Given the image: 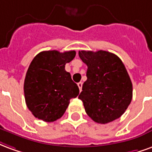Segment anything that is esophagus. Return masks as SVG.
I'll list each match as a JSON object with an SVG mask.
<instances>
[{
  "label": "esophagus",
  "mask_w": 152,
  "mask_h": 152,
  "mask_svg": "<svg viewBox=\"0 0 152 152\" xmlns=\"http://www.w3.org/2000/svg\"><path fill=\"white\" fill-rule=\"evenodd\" d=\"M82 85H83L82 82H79L78 84H77V86H78V87H79V89H80V91H81V90H82Z\"/></svg>",
  "instance_id": "34e87169"
}]
</instances>
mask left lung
Returning a JSON list of instances; mask_svg holds the SVG:
<instances>
[{
  "mask_svg": "<svg viewBox=\"0 0 152 152\" xmlns=\"http://www.w3.org/2000/svg\"><path fill=\"white\" fill-rule=\"evenodd\" d=\"M88 66L79 98L87 115L99 124L121 117L130 104L133 85L121 58L104 50L79 51Z\"/></svg>",
  "mask_w": 152,
  "mask_h": 152,
  "instance_id": "8db88e82",
  "label": "left lung"
}]
</instances>
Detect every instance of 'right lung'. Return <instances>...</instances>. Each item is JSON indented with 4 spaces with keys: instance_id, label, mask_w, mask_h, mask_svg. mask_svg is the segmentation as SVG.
Segmentation results:
<instances>
[{
    "instance_id": "obj_1",
    "label": "right lung",
    "mask_w": 152,
    "mask_h": 152,
    "mask_svg": "<svg viewBox=\"0 0 152 152\" xmlns=\"http://www.w3.org/2000/svg\"><path fill=\"white\" fill-rule=\"evenodd\" d=\"M76 56V51L40 52L31 61L24 80L26 104L36 118L53 122L63 116L70 99L79 94L65 65Z\"/></svg>"
}]
</instances>
